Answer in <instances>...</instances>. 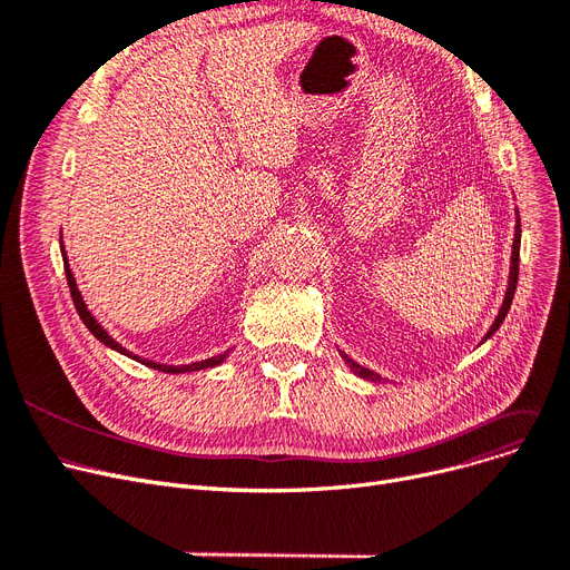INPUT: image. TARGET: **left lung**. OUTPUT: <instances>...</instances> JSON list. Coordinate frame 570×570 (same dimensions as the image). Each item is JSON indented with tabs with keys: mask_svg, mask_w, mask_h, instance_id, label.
<instances>
[{
	"mask_svg": "<svg viewBox=\"0 0 570 570\" xmlns=\"http://www.w3.org/2000/svg\"><path fill=\"white\" fill-rule=\"evenodd\" d=\"M519 244H522V226H519V212H517V224H514V242H512V256H510V277H508V291H505L503 305H501V309H499V316L493 318V324H491L489 333L484 335V340H489L493 333H497V331L501 328L503 318L508 316V309H510V305H512V298H514V288H517V275H519ZM484 340H482V342H484ZM340 354H342L344 363L350 365V367L354 370V373H356L358 377H363V380H373V382H380V380H382V375H377V373H373V370H367V367L358 365L356 361H352V358L346 356L344 352H340Z\"/></svg>",
	"mask_w": 570,
	"mask_h": 570,
	"instance_id": "1",
	"label": "left lung"
}]
</instances>
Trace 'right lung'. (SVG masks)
Instances as JSON below:
<instances>
[{
  "mask_svg": "<svg viewBox=\"0 0 570 570\" xmlns=\"http://www.w3.org/2000/svg\"><path fill=\"white\" fill-rule=\"evenodd\" d=\"M62 242V239H60ZM60 252H62V261H65V275H67V284H69V293H71V301H73V307H77V312H79V316H81V321L86 324V328L100 340L102 344H107L109 350H114V352H120V354H126V356H130V358H135V361H139V363H144V365H148V367H154V370H160V373H171V375H177V373H193V370H205V367H214V365H218V363H224L226 361V356H228V352H224V354H218V356H212V358H205V361H197V363H188V365H165V363H156V361H148V358H141V356H135V354H130L126 346H120L100 324H97L95 321V316L88 312V307H86V303H83V298H81V293H79V288H77V279H73V275H71V269H69V265H67V256H65V246H60Z\"/></svg>",
  "mask_w": 570,
  "mask_h": 570,
  "instance_id": "obj_1",
  "label": "right lung"
}]
</instances>
